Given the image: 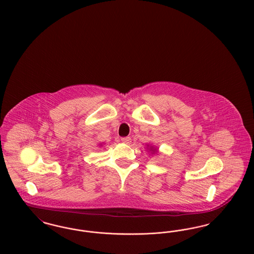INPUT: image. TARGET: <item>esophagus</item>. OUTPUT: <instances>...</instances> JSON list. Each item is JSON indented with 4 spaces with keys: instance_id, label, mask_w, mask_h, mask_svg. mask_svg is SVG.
Masks as SVG:
<instances>
[{
    "instance_id": "1",
    "label": "esophagus",
    "mask_w": 254,
    "mask_h": 254,
    "mask_svg": "<svg viewBox=\"0 0 254 254\" xmlns=\"http://www.w3.org/2000/svg\"><path fill=\"white\" fill-rule=\"evenodd\" d=\"M130 140H131L130 137H123V138H121V141L124 144H129Z\"/></svg>"
}]
</instances>
